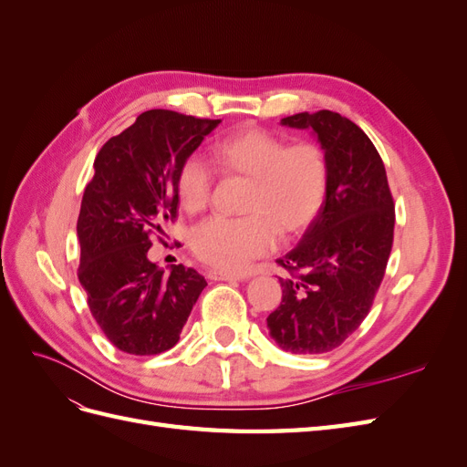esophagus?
I'll list each match as a JSON object with an SVG mask.
<instances>
[{
  "label": "esophagus",
  "mask_w": 467,
  "mask_h": 467,
  "mask_svg": "<svg viewBox=\"0 0 467 467\" xmlns=\"http://www.w3.org/2000/svg\"><path fill=\"white\" fill-rule=\"evenodd\" d=\"M210 280H244L242 276L232 275V273H222V271H208Z\"/></svg>",
  "instance_id": "esophagus-1"
}]
</instances>
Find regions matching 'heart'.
Returning <instances> with one entry per match:
<instances>
[{
  "instance_id": "heart-1",
  "label": "heart",
  "mask_w": 467,
  "mask_h": 467,
  "mask_svg": "<svg viewBox=\"0 0 467 467\" xmlns=\"http://www.w3.org/2000/svg\"><path fill=\"white\" fill-rule=\"evenodd\" d=\"M223 173L249 179L244 218L214 216L192 232L194 255L210 266L242 273L273 251L276 232L282 237L304 234L316 222L327 199L329 161L316 144L288 146L263 129H244L214 146ZM214 189L210 165L189 155L181 163L177 191L182 208L202 210Z\"/></svg>"
}]
</instances>
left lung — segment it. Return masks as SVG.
<instances>
[{"mask_svg":"<svg viewBox=\"0 0 467 467\" xmlns=\"http://www.w3.org/2000/svg\"><path fill=\"white\" fill-rule=\"evenodd\" d=\"M282 126L312 130L329 161L327 199L300 244L276 263L282 302L266 317L275 343L294 355L337 348L368 316L393 244L386 167L358 126L333 110L298 112Z\"/></svg>","mask_w":467,"mask_h":467,"instance_id":"1","label":"left lung"}]
</instances>
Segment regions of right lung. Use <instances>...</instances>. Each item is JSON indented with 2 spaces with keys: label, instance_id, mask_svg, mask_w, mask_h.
I'll use <instances>...</instances> for the list:
<instances>
[{
  "label": "right lung",
  "instance_id": "right-lung-1",
  "mask_svg": "<svg viewBox=\"0 0 467 467\" xmlns=\"http://www.w3.org/2000/svg\"><path fill=\"white\" fill-rule=\"evenodd\" d=\"M220 120L146 110L95 158L78 218V278L109 341L136 357L177 345L206 286L194 268L165 273L148 259L151 234H163L179 206V167Z\"/></svg>",
  "mask_w": 467,
  "mask_h": 467
}]
</instances>
